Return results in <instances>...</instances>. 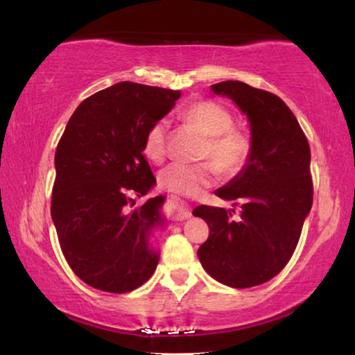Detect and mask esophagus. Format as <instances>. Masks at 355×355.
<instances>
[{
  "instance_id": "obj_1",
  "label": "esophagus",
  "mask_w": 355,
  "mask_h": 355,
  "mask_svg": "<svg viewBox=\"0 0 355 355\" xmlns=\"http://www.w3.org/2000/svg\"><path fill=\"white\" fill-rule=\"evenodd\" d=\"M190 216H192V212H190L187 206H182V205H178L173 211V217L176 220H185V219H189Z\"/></svg>"
}]
</instances>
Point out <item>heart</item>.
<instances>
[{
    "label": "heart",
    "mask_w": 355,
    "mask_h": 355,
    "mask_svg": "<svg viewBox=\"0 0 355 355\" xmlns=\"http://www.w3.org/2000/svg\"><path fill=\"white\" fill-rule=\"evenodd\" d=\"M184 121L201 135L208 136L201 157L211 159L198 165L171 163L159 173V185L174 195L195 198L217 179V168L225 176H233L246 165L250 143L246 135L233 130V116L225 107L212 101H198L182 112ZM168 125L155 122L144 136L143 152L150 162L159 163L166 155Z\"/></svg>",
    "instance_id": "obj_1"
}]
</instances>
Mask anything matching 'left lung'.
Segmentation results:
<instances>
[{"label": "left lung", "mask_w": 355, "mask_h": 355, "mask_svg": "<svg viewBox=\"0 0 355 355\" xmlns=\"http://www.w3.org/2000/svg\"><path fill=\"white\" fill-rule=\"evenodd\" d=\"M211 90L230 98L246 114L250 154L243 170L214 192L241 206L238 220L223 208L201 205L193 209L209 225L198 259L216 281L248 288L275 277L297 248L313 206L309 144L279 96L239 80L214 84Z\"/></svg>", "instance_id": "8db88e82"}]
</instances>
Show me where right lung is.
I'll return each instance as SVG.
<instances>
[{"label":"right lung","instance_id":"add662e5","mask_svg":"<svg viewBox=\"0 0 355 355\" xmlns=\"http://www.w3.org/2000/svg\"><path fill=\"white\" fill-rule=\"evenodd\" d=\"M179 96V90L114 84L80 103L60 138L52 220L71 270L98 291L132 292L159 263L155 233L165 227V196L143 206H135V196L155 185L144 136Z\"/></svg>","mask_w":355,"mask_h":355}]
</instances>
